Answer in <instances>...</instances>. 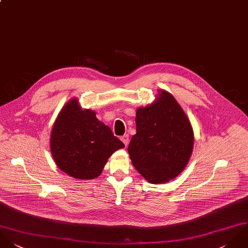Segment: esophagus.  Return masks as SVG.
I'll return each mask as SVG.
<instances>
[{
    "mask_svg": "<svg viewBox=\"0 0 248 248\" xmlns=\"http://www.w3.org/2000/svg\"><path fill=\"white\" fill-rule=\"evenodd\" d=\"M121 140L124 142V144L125 145V147H127V145H128V143H129V135H128V134H124V135L121 138Z\"/></svg>",
    "mask_w": 248,
    "mask_h": 248,
    "instance_id": "esophagus-1",
    "label": "esophagus"
}]
</instances>
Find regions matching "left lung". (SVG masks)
Here are the masks:
<instances>
[{
  "mask_svg": "<svg viewBox=\"0 0 248 248\" xmlns=\"http://www.w3.org/2000/svg\"><path fill=\"white\" fill-rule=\"evenodd\" d=\"M136 134L128 146L132 165L151 184H163L186 168L194 149V130L186 113L166 90L136 110Z\"/></svg>",
  "mask_w": 248,
  "mask_h": 248,
  "instance_id": "8db88e82",
  "label": "left lung"
}]
</instances>
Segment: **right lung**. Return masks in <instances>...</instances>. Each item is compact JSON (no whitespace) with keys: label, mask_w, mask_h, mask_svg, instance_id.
<instances>
[{"label":"right lung","mask_w":248,"mask_h":248,"mask_svg":"<svg viewBox=\"0 0 248 248\" xmlns=\"http://www.w3.org/2000/svg\"><path fill=\"white\" fill-rule=\"evenodd\" d=\"M124 143L96 112L83 109L77 98L60 110L50 132V149L56 166L69 176L89 180L100 175L108 158Z\"/></svg>","instance_id":"add662e5"}]
</instances>
